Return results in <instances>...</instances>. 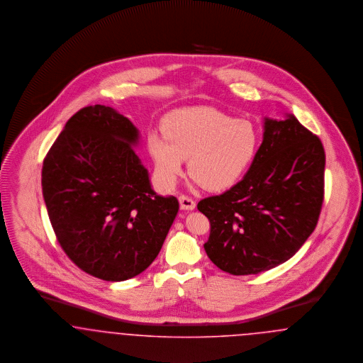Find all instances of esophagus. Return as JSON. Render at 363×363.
Wrapping results in <instances>:
<instances>
[{
	"label": "esophagus",
	"instance_id": "34e87169",
	"mask_svg": "<svg viewBox=\"0 0 363 363\" xmlns=\"http://www.w3.org/2000/svg\"><path fill=\"white\" fill-rule=\"evenodd\" d=\"M179 202H180V208L182 210H194L196 207V202L189 198L187 195H180L179 196Z\"/></svg>",
	"mask_w": 363,
	"mask_h": 363
}]
</instances>
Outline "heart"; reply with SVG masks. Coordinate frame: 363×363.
<instances>
[{
    "instance_id": "b5f03b06",
    "label": "heart",
    "mask_w": 363,
    "mask_h": 363,
    "mask_svg": "<svg viewBox=\"0 0 363 363\" xmlns=\"http://www.w3.org/2000/svg\"><path fill=\"white\" fill-rule=\"evenodd\" d=\"M162 135L147 137L149 152L161 180L174 186L189 158V174L202 187L222 191L245 174L259 146L250 121L198 107L174 111L162 123Z\"/></svg>"
}]
</instances>
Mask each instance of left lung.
Returning <instances> with one entry per match:
<instances>
[{"instance_id":"8db88e82","label":"left lung","mask_w":363,"mask_h":363,"mask_svg":"<svg viewBox=\"0 0 363 363\" xmlns=\"http://www.w3.org/2000/svg\"><path fill=\"white\" fill-rule=\"evenodd\" d=\"M325 152L294 115L264 119L263 142L244 177L198 210L210 221L205 251L232 275L277 267L315 230L324 201Z\"/></svg>"}]
</instances>
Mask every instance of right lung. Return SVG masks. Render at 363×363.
Instances as JSON below:
<instances>
[{
    "label": "right lung",
    "mask_w": 363,
    "mask_h": 363,
    "mask_svg": "<svg viewBox=\"0 0 363 363\" xmlns=\"http://www.w3.org/2000/svg\"><path fill=\"white\" fill-rule=\"evenodd\" d=\"M138 130L106 106L76 112L43 160L48 218L67 257L103 281L121 282L157 257L179 211L160 196L135 155Z\"/></svg>",
    "instance_id": "right-lung-1"
}]
</instances>
